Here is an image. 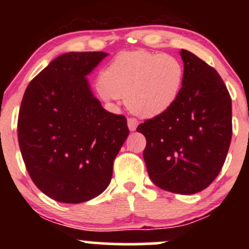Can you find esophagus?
<instances>
[{
  "instance_id": "obj_1",
  "label": "esophagus",
  "mask_w": 249,
  "mask_h": 249,
  "mask_svg": "<svg viewBox=\"0 0 249 249\" xmlns=\"http://www.w3.org/2000/svg\"><path fill=\"white\" fill-rule=\"evenodd\" d=\"M138 121H137L136 118H128L127 119V126H128V130L130 131H136L137 126H138Z\"/></svg>"
}]
</instances>
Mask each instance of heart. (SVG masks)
I'll list each match as a JSON object with an SVG mask.
<instances>
[{
	"instance_id": "heart-1",
	"label": "heart",
	"mask_w": 249,
	"mask_h": 249,
	"mask_svg": "<svg viewBox=\"0 0 249 249\" xmlns=\"http://www.w3.org/2000/svg\"><path fill=\"white\" fill-rule=\"evenodd\" d=\"M184 65L177 57L150 51L121 53L102 72L97 93L105 103L125 97L142 118L160 116L177 102L184 85Z\"/></svg>"
}]
</instances>
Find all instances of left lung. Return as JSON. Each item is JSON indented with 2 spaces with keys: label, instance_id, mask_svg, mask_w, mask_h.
I'll use <instances>...</instances> for the list:
<instances>
[{
  "label": "left lung",
  "instance_id": "1",
  "mask_svg": "<svg viewBox=\"0 0 249 249\" xmlns=\"http://www.w3.org/2000/svg\"><path fill=\"white\" fill-rule=\"evenodd\" d=\"M184 85L166 112L137 127L146 138L142 157L153 184L178 194L205 190L218 177L232 139V99L215 69L180 51Z\"/></svg>",
  "mask_w": 249,
  "mask_h": 249
}]
</instances>
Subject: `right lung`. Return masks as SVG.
Instances as JSON below:
<instances>
[{"label":"right lung","instance_id":"obj_1","mask_svg":"<svg viewBox=\"0 0 249 249\" xmlns=\"http://www.w3.org/2000/svg\"><path fill=\"white\" fill-rule=\"evenodd\" d=\"M107 53H68L49 63L25 90L18 144L34 184L45 196L79 204L104 192L126 141V118L103 108L87 76Z\"/></svg>","mask_w":249,"mask_h":249}]
</instances>
